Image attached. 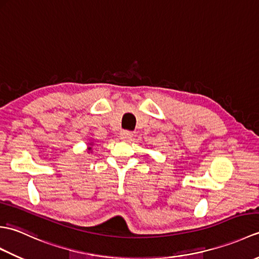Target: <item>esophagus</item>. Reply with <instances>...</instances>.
Segmentation results:
<instances>
[{
	"label": "esophagus",
	"instance_id": "esophagus-1",
	"mask_svg": "<svg viewBox=\"0 0 259 259\" xmlns=\"http://www.w3.org/2000/svg\"><path fill=\"white\" fill-rule=\"evenodd\" d=\"M133 133L131 131H128V130H123L121 131L120 134V139L123 140V141H129L131 138H133Z\"/></svg>",
	"mask_w": 259,
	"mask_h": 259
}]
</instances>
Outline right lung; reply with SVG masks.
I'll return each instance as SVG.
<instances>
[{"instance_id": "obj_1", "label": "right lung", "mask_w": 259, "mask_h": 259, "mask_svg": "<svg viewBox=\"0 0 259 259\" xmlns=\"http://www.w3.org/2000/svg\"><path fill=\"white\" fill-rule=\"evenodd\" d=\"M89 150H91V148H90V149H89Z\"/></svg>"}]
</instances>
